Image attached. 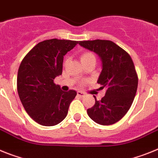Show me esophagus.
<instances>
[{
	"label": "esophagus",
	"mask_w": 158,
	"mask_h": 158,
	"mask_svg": "<svg viewBox=\"0 0 158 158\" xmlns=\"http://www.w3.org/2000/svg\"><path fill=\"white\" fill-rule=\"evenodd\" d=\"M77 95L79 96V97H81V98H83V97H84L85 96V93L82 92V91H78Z\"/></svg>",
	"instance_id": "1"
}]
</instances>
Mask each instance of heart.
<instances>
[{"label":"heart","instance_id":"heart-1","mask_svg":"<svg viewBox=\"0 0 158 158\" xmlns=\"http://www.w3.org/2000/svg\"><path fill=\"white\" fill-rule=\"evenodd\" d=\"M92 57H94V56L92 54V53H90V52L84 53V54L82 55V56H81V61H82V60H87V59L92 58Z\"/></svg>","mask_w":158,"mask_h":158}]
</instances>
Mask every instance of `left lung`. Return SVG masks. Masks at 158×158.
I'll return each mask as SVG.
<instances>
[{
	"label": "left lung",
	"instance_id": "obj_1",
	"mask_svg": "<svg viewBox=\"0 0 158 158\" xmlns=\"http://www.w3.org/2000/svg\"><path fill=\"white\" fill-rule=\"evenodd\" d=\"M79 44L94 52L102 61V71L97 83L106 94L87 109L89 117L100 125L114 124L124 117L133 103L138 88V75L130 55L110 40L79 41Z\"/></svg>",
	"mask_w": 158,
	"mask_h": 158
}]
</instances>
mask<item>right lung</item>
I'll return each mask as SVG.
<instances>
[{"mask_svg":"<svg viewBox=\"0 0 158 158\" xmlns=\"http://www.w3.org/2000/svg\"><path fill=\"white\" fill-rule=\"evenodd\" d=\"M78 41L52 39L37 44L22 60L17 75V91L30 117L39 124L52 127L66 118L77 94L64 91L54 83L62 75L64 56Z\"/></svg>","mask_w":158,"mask_h":158,"instance_id":"add662e5","label":"right lung"}]
</instances>
